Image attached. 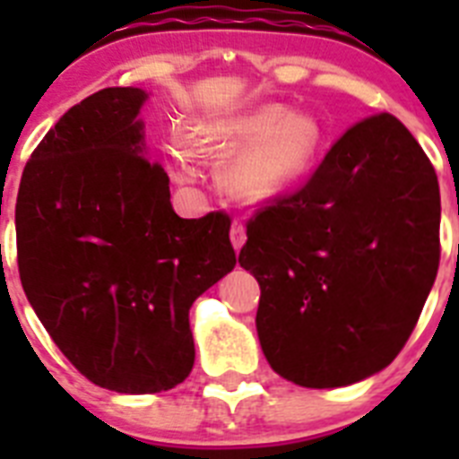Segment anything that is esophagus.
<instances>
[{"label": "esophagus", "mask_w": 459, "mask_h": 459, "mask_svg": "<svg viewBox=\"0 0 459 459\" xmlns=\"http://www.w3.org/2000/svg\"><path fill=\"white\" fill-rule=\"evenodd\" d=\"M230 237H232V246H234V248L241 250L243 243H246V227H243V222L238 221V218H234L232 230H230Z\"/></svg>", "instance_id": "obj_1"}]
</instances>
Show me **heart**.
<instances>
[{
	"mask_svg": "<svg viewBox=\"0 0 459 459\" xmlns=\"http://www.w3.org/2000/svg\"><path fill=\"white\" fill-rule=\"evenodd\" d=\"M184 142L195 156L232 158L222 169V188L241 202H262L294 184L312 163L322 142L317 119L280 105H259L230 117L193 119ZM181 179L190 169L174 156Z\"/></svg>",
	"mask_w": 459,
	"mask_h": 459,
	"instance_id": "b5f03b06",
	"label": "heart"
}]
</instances>
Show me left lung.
Listing matches in <instances>:
<instances>
[{"label": "left lung", "mask_w": 459, "mask_h": 459, "mask_svg": "<svg viewBox=\"0 0 459 459\" xmlns=\"http://www.w3.org/2000/svg\"><path fill=\"white\" fill-rule=\"evenodd\" d=\"M439 181L400 119L366 117L310 179L248 221L269 366L306 388L366 379L400 354L439 269Z\"/></svg>", "instance_id": "obj_1"}]
</instances>
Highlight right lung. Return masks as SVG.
<instances>
[{
	"label": "right lung",
	"mask_w": 459,
	"mask_h": 459,
	"mask_svg": "<svg viewBox=\"0 0 459 459\" xmlns=\"http://www.w3.org/2000/svg\"><path fill=\"white\" fill-rule=\"evenodd\" d=\"M144 100L108 87L73 105L24 165L15 204L40 324L80 375L131 395L190 375V306L237 264L227 213H174L168 172L142 156Z\"/></svg>",
	"instance_id": "add662e5"
}]
</instances>
